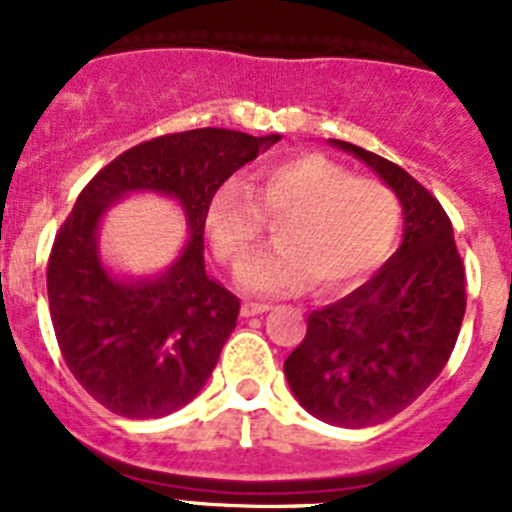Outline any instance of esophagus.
I'll list each match as a JSON object with an SVG mask.
<instances>
[{
	"label": "esophagus",
	"instance_id": "obj_1",
	"mask_svg": "<svg viewBox=\"0 0 512 512\" xmlns=\"http://www.w3.org/2000/svg\"><path fill=\"white\" fill-rule=\"evenodd\" d=\"M269 310V305H261V302H243L241 315L243 318H253V315H264Z\"/></svg>",
	"mask_w": 512,
	"mask_h": 512
}]
</instances>
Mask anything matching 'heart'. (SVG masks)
<instances>
[{
	"instance_id": "heart-1",
	"label": "heart",
	"mask_w": 512,
	"mask_h": 512,
	"mask_svg": "<svg viewBox=\"0 0 512 512\" xmlns=\"http://www.w3.org/2000/svg\"><path fill=\"white\" fill-rule=\"evenodd\" d=\"M230 179L207 207V235L217 259L235 266L264 241L271 217L279 246L241 266L251 295H297L318 284L320 295H343L384 264L400 233V200L379 179L356 176L320 153H300L266 166L256 179Z\"/></svg>"
}]
</instances>
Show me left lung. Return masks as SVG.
I'll return each instance as SVG.
<instances>
[{
    "mask_svg": "<svg viewBox=\"0 0 512 512\" xmlns=\"http://www.w3.org/2000/svg\"><path fill=\"white\" fill-rule=\"evenodd\" d=\"M333 143L395 189L405 238L369 282L312 312L284 374L310 415L366 428L408 408L441 374L467 310V279L441 202L402 166L346 140Z\"/></svg>",
    "mask_w": 512,
    "mask_h": 512,
    "instance_id": "8db88e82",
    "label": "left lung"
}]
</instances>
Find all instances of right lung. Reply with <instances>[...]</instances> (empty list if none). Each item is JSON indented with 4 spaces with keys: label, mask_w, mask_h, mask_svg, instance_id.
<instances>
[{
    "label": "right lung",
    "mask_w": 512,
    "mask_h": 512,
    "mask_svg": "<svg viewBox=\"0 0 512 512\" xmlns=\"http://www.w3.org/2000/svg\"><path fill=\"white\" fill-rule=\"evenodd\" d=\"M225 128L158 135L110 161L81 189L48 259V307L76 382L122 418H164L197 397L233 333L241 300L205 274V220L225 179L274 146ZM140 188L185 207L190 243L158 280L120 283L96 256L98 215Z\"/></svg>",
    "instance_id": "1"
}]
</instances>
